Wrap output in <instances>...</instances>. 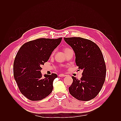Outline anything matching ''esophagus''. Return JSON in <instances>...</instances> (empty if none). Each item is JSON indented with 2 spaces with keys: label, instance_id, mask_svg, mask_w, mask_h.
<instances>
[{
  "label": "esophagus",
  "instance_id": "obj_1",
  "mask_svg": "<svg viewBox=\"0 0 121 121\" xmlns=\"http://www.w3.org/2000/svg\"><path fill=\"white\" fill-rule=\"evenodd\" d=\"M66 76V75H65V74H59V77H65V76Z\"/></svg>",
  "mask_w": 121,
  "mask_h": 121
}]
</instances>
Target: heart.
Listing matches in <instances>:
<instances>
[{
	"label": "heart",
	"instance_id": "heart-1",
	"mask_svg": "<svg viewBox=\"0 0 121 121\" xmlns=\"http://www.w3.org/2000/svg\"><path fill=\"white\" fill-rule=\"evenodd\" d=\"M69 49H70V48H65V49H64V51H65H65H67L68 50H69Z\"/></svg>",
	"mask_w": 121,
	"mask_h": 121
}]
</instances>
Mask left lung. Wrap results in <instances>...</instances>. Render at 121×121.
Returning a JSON list of instances; mask_svg holds the SVG:
<instances>
[{"instance_id": "obj_1", "label": "left lung", "mask_w": 121, "mask_h": 121, "mask_svg": "<svg viewBox=\"0 0 121 121\" xmlns=\"http://www.w3.org/2000/svg\"><path fill=\"white\" fill-rule=\"evenodd\" d=\"M75 54V62L83 70L78 79L72 76L73 83L69 88L70 94L81 101L96 97L102 87L106 75V66L99 47L91 40L82 37L64 38Z\"/></svg>"}]
</instances>
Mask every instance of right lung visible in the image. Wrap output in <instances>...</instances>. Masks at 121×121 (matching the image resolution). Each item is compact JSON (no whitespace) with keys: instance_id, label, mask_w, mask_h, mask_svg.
Here are the masks:
<instances>
[{"instance_id":"add662e5","label":"right lung","mask_w":121,"mask_h":121,"mask_svg":"<svg viewBox=\"0 0 121 121\" xmlns=\"http://www.w3.org/2000/svg\"><path fill=\"white\" fill-rule=\"evenodd\" d=\"M62 38H38L25 43L18 51L13 63L14 78L20 92L29 100H42L52 92L53 81L58 76L52 73L43 77L40 66L49 60Z\"/></svg>"}]
</instances>
